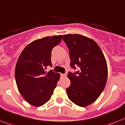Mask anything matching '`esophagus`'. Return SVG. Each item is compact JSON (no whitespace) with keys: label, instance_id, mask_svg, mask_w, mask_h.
<instances>
[{"label":"esophagus","instance_id":"1","mask_svg":"<svg viewBox=\"0 0 125 125\" xmlns=\"http://www.w3.org/2000/svg\"><path fill=\"white\" fill-rule=\"evenodd\" d=\"M61 76L62 77H65L66 76V74H61Z\"/></svg>","mask_w":125,"mask_h":125}]
</instances>
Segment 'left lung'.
Listing matches in <instances>:
<instances>
[{
    "label": "left lung",
    "mask_w": 125,
    "mask_h": 125,
    "mask_svg": "<svg viewBox=\"0 0 125 125\" xmlns=\"http://www.w3.org/2000/svg\"><path fill=\"white\" fill-rule=\"evenodd\" d=\"M69 50L71 66L77 72L69 73L71 85L66 89L69 98L75 105L85 107L94 102L105 88L108 67L104 53L91 38L79 34L63 35Z\"/></svg>",
    "instance_id": "1"
}]
</instances>
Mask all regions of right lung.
<instances>
[{"label":"right lung","instance_id":"1","mask_svg":"<svg viewBox=\"0 0 125 125\" xmlns=\"http://www.w3.org/2000/svg\"><path fill=\"white\" fill-rule=\"evenodd\" d=\"M62 40V35L46 36L31 42L17 62L15 77L18 90L28 104L40 107L48 102L60 78L59 73L50 71L51 50Z\"/></svg>","mask_w":125,"mask_h":125}]
</instances>
